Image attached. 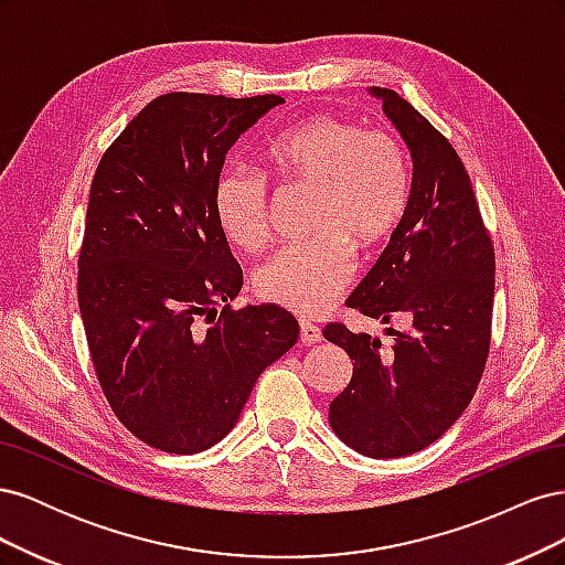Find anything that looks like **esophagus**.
<instances>
[{
	"label": "esophagus",
	"mask_w": 565,
	"mask_h": 565,
	"mask_svg": "<svg viewBox=\"0 0 565 565\" xmlns=\"http://www.w3.org/2000/svg\"><path fill=\"white\" fill-rule=\"evenodd\" d=\"M299 339H301V344H318V341L322 339V332H320V328H316L313 322L301 320L299 322Z\"/></svg>",
	"instance_id": "obj_1"
}]
</instances>
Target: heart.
<instances>
[{
	"instance_id": "b5f03b06",
	"label": "heart",
	"mask_w": 565,
	"mask_h": 565,
	"mask_svg": "<svg viewBox=\"0 0 565 565\" xmlns=\"http://www.w3.org/2000/svg\"><path fill=\"white\" fill-rule=\"evenodd\" d=\"M266 172L282 185L313 191L311 243L280 249L259 268L254 289L264 301L313 318L330 309L353 278V252H374L396 233L409 202L403 143L386 129L316 113L273 136ZM212 207L226 241L254 254L270 235L268 183L243 167L221 172Z\"/></svg>"
}]
</instances>
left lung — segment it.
<instances>
[{
  "label": "left lung",
  "mask_w": 565,
  "mask_h": 565,
  "mask_svg": "<svg viewBox=\"0 0 565 565\" xmlns=\"http://www.w3.org/2000/svg\"><path fill=\"white\" fill-rule=\"evenodd\" d=\"M413 152L407 212L349 297L367 318L403 320L393 344L330 322L324 339L353 361L330 403L332 431L374 459L424 450L471 403L490 351L494 247L457 150L396 92L372 87Z\"/></svg>",
  "instance_id": "8db88e82"
}]
</instances>
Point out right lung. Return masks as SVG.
Masks as SVG:
<instances>
[{"mask_svg":"<svg viewBox=\"0 0 565 565\" xmlns=\"http://www.w3.org/2000/svg\"><path fill=\"white\" fill-rule=\"evenodd\" d=\"M280 104L276 94L158 96L96 167L77 262L84 334L115 417L162 452L212 448L259 374L297 344L292 313L231 306L243 270L212 207L226 152Z\"/></svg>","mask_w":565,"mask_h":565,"instance_id":"1","label":"right lung"}]
</instances>
